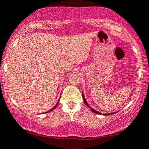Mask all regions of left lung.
I'll return each mask as SVG.
<instances>
[{
  "instance_id": "obj_1",
  "label": "left lung",
  "mask_w": 149,
  "mask_h": 149,
  "mask_svg": "<svg viewBox=\"0 0 149 149\" xmlns=\"http://www.w3.org/2000/svg\"><path fill=\"white\" fill-rule=\"evenodd\" d=\"M82 98H83L84 103H85V105H87V106L89 108H90V109H91V111H92V112H94V113H96V114H102V113H101V112H98V111L95 110L94 109L92 108V107H91L90 106H89V104L87 103V101H86V99H85V96H84V94H83V92H82ZM115 113H116V112H112V113H109V114H103V115H111V114H115Z\"/></svg>"
}]
</instances>
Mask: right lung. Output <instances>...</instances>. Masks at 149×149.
Instances as JSON below:
<instances>
[{
	"instance_id": "right-lung-1",
	"label": "right lung",
	"mask_w": 149,
	"mask_h": 149,
	"mask_svg": "<svg viewBox=\"0 0 149 149\" xmlns=\"http://www.w3.org/2000/svg\"><path fill=\"white\" fill-rule=\"evenodd\" d=\"M59 101H60V99H59ZM58 103H59V101H58V102H57V103H56V105H55V106L53 107V108H51V110H48V112H46V113H47V112H51V111H53V110H55V108H56V107H57V105H58Z\"/></svg>"
}]
</instances>
